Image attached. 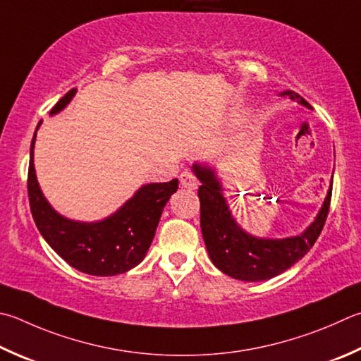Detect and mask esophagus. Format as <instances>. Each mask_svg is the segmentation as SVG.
Returning a JSON list of instances; mask_svg holds the SVG:
<instances>
[{"mask_svg":"<svg viewBox=\"0 0 361 361\" xmlns=\"http://www.w3.org/2000/svg\"><path fill=\"white\" fill-rule=\"evenodd\" d=\"M180 183H181L183 188L191 189V191H192V189H197L199 188V181H197V178H195V176L191 172H183L180 175Z\"/></svg>","mask_w":361,"mask_h":361,"instance_id":"34e87169","label":"esophagus"}]
</instances>
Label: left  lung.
Listing matches in <instances>:
<instances>
[{
	"label": "left lung",
	"instance_id": "8db88e82",
	"mask_svg": "<svg viewBox=\"0 0 361 361\" xmlns=\"http://www.w3.org/2000/svg\"><path fill=\"white\" fill-rule=\"evenodd\" d=\"M284 94L297 99L303 107L312 109L293 91H286ZM191 169L202 183L197 194L203 241L213 265L227 276L246 283H260L278 276L305 257L322 232L330 208L333 175L322 207L303 232L284 238H267L247 233L233 218L214 164L197 161Z\"/></svg>",
	"mask_w": 361,
	"mask_h": 361
}]
</instances>
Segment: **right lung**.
Returning a JSON list of instances; mask_svg holds the SVG:
<instances>
[{"label":"right lung","mask_w":361,"mask_h":361,"mask_svg":"<svg viewBox=\"0 0 361 361\" xmlns=\"http://www.w3.org/2000/svg\"><path fill=\"white\" fill-rule=\"evenodd\" d=\"M75 93L77 88L61 97L50 110V116L63 112ZM41 124L39 121L30 148L28 197L31 214L44 240L71 267L93 276H115L139 265L154 238L164 207L178 189V180L142 185L116 212L99 221L66 218L45 199L36 176L35 145Z\"/></svg>","instance_id":"add662e5"}]
</instances>
